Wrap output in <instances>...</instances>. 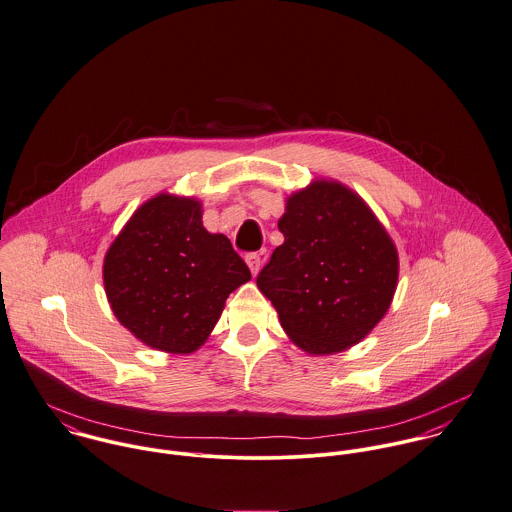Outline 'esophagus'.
Returning a JSON list of instances; mask_svg holds the SVG:
<instances>
[{"mask_svg": "<svg viewBox=\"0 0 512 512\" xmlns=\"http://www.w3.org/2000/svg\"><path fill=\"white\" fill-rule=\"evenodd\" d=\"M245 263H247V267H249L251 275H257V273H259V267H261V257H259L257 253H249V255L245 257Z\"/></svg>", "mask_w": 512, "mask_h": 512, "instance_id": "34e87169", "label": "esophagus"}]
</instances>
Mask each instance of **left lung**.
Segmentation results:
<instances>
[{
	"instance_id": "1",
	"label": "left lung",
	"mask_w": 512,
	"mask_h": 512,
	"mask_svg": "<svg viewBox=\"0 0 512 512\" xmlns=\"http://www.w3.org/2000/svg\"><path fill=\"white\" fill-rule=\"evenodd\" d=\"M283 245L257 277L284 334L308 355L340 353L367 338L391 308L398 251L369 204L332 178L286 198Z\"/></svg>"
}]
</instances>
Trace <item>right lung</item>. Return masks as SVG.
I'll return each mask as SVG.
<instances>
[{
    "label": "right lung",
    "instance_id": "1",
    "mask_svg": "<svg viewBox=\"0 0 512 512\" xmlns=\"http://www.w3.org/2000/svg\"><path fill=\"white\" fill-rule=\"evenodd\" d=\"M104 288L115 318L165 353L200 349L229 294L251 279L224 233L202 224V202L161 192L143 202L104 257Z\"/></svg>",
    "mask_w": 512,
    "mask_h": 512
}]
</instances>
